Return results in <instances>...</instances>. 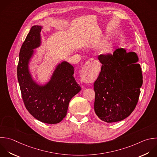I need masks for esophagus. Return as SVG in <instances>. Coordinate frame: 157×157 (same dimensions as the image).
<instances>
[{
	"label": "esophagus",
	"mask_w": 157,
	"mask_h": 157,
	"mask_svg": "<svg viewBox=\"0 0 157 157\" xmlns=\"http://www.w3.org/2000/svg\"><path fill=\"white\" fill-rule=\"evenodd\" d=\"M98 61L94 59H90L85 64L82 72V80L84 82L89 83L93 80L92 75L96 71Z\"/></svg>",
	"instance_id": "esophagus-1"
}]
</instances>
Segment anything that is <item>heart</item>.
<instances>
[{
  "instance_id": "heart-1",
  "label": "heart",
  "mask_w": 157,
  "mask_h": 157,
  "mask_svg": "<svg viewBox=\"0 0 157 157\" xmlns=\"http://www.w3.org/2000/svg\"><path fill=\"white\" fill-rule=\"evenodd\" d=\"M113 48L112 43L110 42H106L102 44L99 47V52L101 53L107 55L110 53Z\"/></svg>"
}]
</instances>
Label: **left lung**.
<instances>
[{"label": "left lung", "mask_w": 157, "mask_h": 157, "mask_svg": "<svg viewBox=\"0 0 157 157\" xmlns=\"http://www.w3.org/2000/svg\"><path fill=\"white\" fill-rule=\"evenodd\" d=\"M98 59L102 66L94 83L95 113L107 123L123 120L135 109L142 85L138 56L121 48Z\"/></svg>", "instance_id": "left-lung-1"}]
</instances>
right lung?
Instances as JSON below:
<instances>
[{"label": "right lung", "mask_w": 157, "mask_h": 157, "mask_svg": "<svg viewBox=\"0 0 157 157\" xmlns=\"http://www.w3.org/2000/svg\"><path fill=\"white\" fill-rule=\"evenodd\" d=\"M42 26H33L23 44L17 67L18 80L25 107L37 120L48 124L59 123L67 114L71 99L80 90L74 77V68L66 61L57 64L48 82L39 83L29 64L40 47Z\"/></svg>", "instance_id": "add662e5"}]
</instances>
